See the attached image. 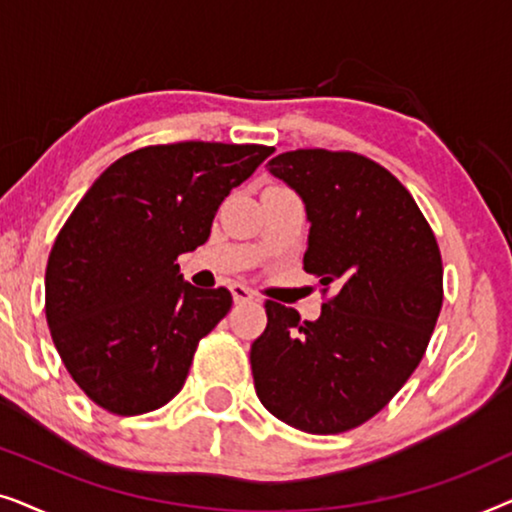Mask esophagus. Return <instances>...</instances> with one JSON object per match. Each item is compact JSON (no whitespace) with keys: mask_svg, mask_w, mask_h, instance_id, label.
<instances>
[{"mask_svg":"<svg viewBox=\"0 0 512 512\" xmlns=\"http://www.w3.org/2000/svg\"><path fill=\"white\" fill-rule=\"evenodd\" d=\"M230 293H233L235 303H251V300H256V293L244 284H233L230 286Z\"/></svg>","mask_w":512,"mask_h":512,"instance_id":"1","label":"esophagus"}]
</instances>
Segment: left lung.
<instances>
[{
  "label": "left lung",
  "mask_w": 512,
  "mask_h": 512,
  "mask_svg": "<svg viewBox=\"0 0 512 512\" xmlns=\"http://www.w3.org/2000/svg\"><path fill=\"white\" fill-rule=\"evenodd\" d=\"M300 195L303 268L338 293L317 321L265 303L251 345L261 403L307 433H342L377 415L422 361L443 307L436 235L405 186L352 151L298 149L268 163Z\"/></svg>",
  "instance_id": "8db88e82"
}]
</instances>
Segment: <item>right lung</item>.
I'll list each match as a JSON object with an SVG mask.
<instances>
[{"label": "right lung", "mask_w": 512, "mask_h": 512, "mask_svg": "<svg viewBox=\"0 0 512 512\" xmlns=\"http://www.w3.org/2000/svg\"><path fill=\"white\" fill-rule=\"evenodd\" d=\"M275 149L179 142L118 158L55 237L46 321L62 363L114 415L163 408L184 387L228 289H198L177 258L212 233L216 209Z\"/></svg>", "instance_id": "obj_1"}]
</instances>
